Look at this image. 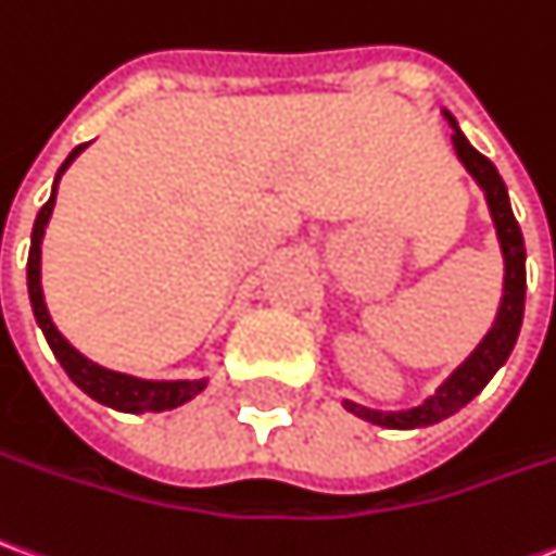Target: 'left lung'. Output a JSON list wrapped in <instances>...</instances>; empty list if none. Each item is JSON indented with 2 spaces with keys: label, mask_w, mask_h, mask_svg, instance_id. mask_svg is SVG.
Listing matches in <instances>:
<instances>
[{
  "label": "left lung",
  "mask_w": 556,
  "mask_h": 556,
  "mask_svg": "<svg viewBox=\"0 0 556 556\" xmlns=\"http://www.w3.org/2000/svg\"><path fill=\"white\" fill-rule=\"evenodd\" d=\"M448 116V123L454 126V150H457L460 162L467 165L469 174L484 189L488 207H491V216H494L500 247H503V255H506V289H503V304H500V313H496L494 328L481 340L479 349L445 379V386H440V391L433 397H427L421 406L406 409V413H376V409H364L358 403H349L345 400V409L349 413L358 415L364 421H370V425L391 427V430L430 427L442 421V418L454 415L457 409H464L469 400L476 397L481 388L494 379V372L506 364L523 321V291H527V267H523V258H527V252H523L521 225H518L515 213H511V204H508L506 184L496 174L494 162L488 156H481L479 150L464 138V131L457 129L454 116Z\"/></svg>",
  "instance_id": "obj_1"
}]
</instances>
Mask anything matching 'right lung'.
I'll use <instances>...</instances> for the list:
<instances>
[{
    "label": "right lung",
    "instance_id": "1",
    "mask_svg": "<svg viewBox=\"0 0 556 556\" xmlns=\"http://www.w3.org/2000/svg\"><path fill=\"white\" fill-rule=\"evenodd\" d=\"M84 147L87 143H80V147L72 150V156L62 162L60 174L75 162V156ZM60 174H56V180H60ZM53 201H56V184H53L48 204L35 216L33 247H29V262H26V286H29L35 321L45 331V337H48L50 349H53V355L62 364V370L68 372V379L80 391H87L92 400H99V403L111 406V409H119V413H165V409H174V406H180L186 400L201 394L204 386H207L204 379H192V382H147V379H135V376H126V372L104 370L99 364L84 358L56 331V325L48 316V306H45V294H41V238H45V225H48L50 213H53Z\"/></svg>",
    "mask_w": 556,
    "mask_h": 556
}]
</instances>
